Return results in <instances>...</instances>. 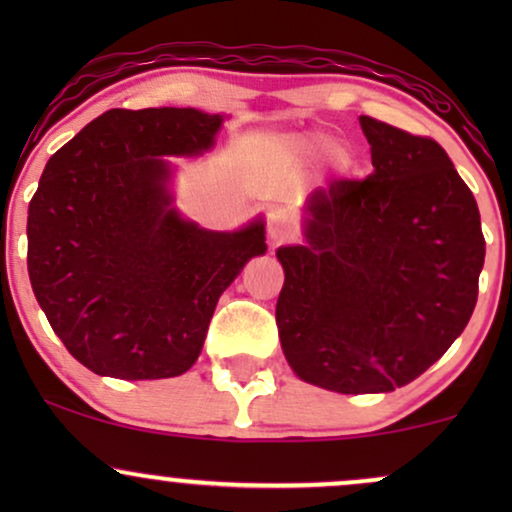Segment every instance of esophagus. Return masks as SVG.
I'll use <instances>...</instances> for the list:
<instances>
[{
    "label": "esophagus",
    "instance_id": "1",
    "mask_svg": "<svg viewBox=\"0 0 512 512\" xmlns=\"http://www.w3.org/2000/svg\"><path fill=\"white\" fill-rule=\"evenodd\" d=\"M267 231H269V240H272V243H284V240L289 238L293 231L289 216H284L281 211H276V214L269 216Z\"/></svg>",
    "mask_w": 512,
    "mask_h": 512
}]
</instances>
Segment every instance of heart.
<instances>
[{
	"label": "heart",
	"mask_w": 512,
	"mask_h": 512,
	"mask_svg": "<svg viewBox=\"0 0 512 512\" xmlns=\"http://www.w3.org/2000/svg\"><path fill=\"white\" fill-rule=\"evenodd\" d=\"M296 151H301L303 156L310 158H332L337 156V146L334 142H330L327 137H303L298 142H293Z\"/></svg>",
	"instance_id": "obj_1"
}]
</instances>
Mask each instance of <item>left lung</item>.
Wrapping results in <instances>:
<instances>
[{"instance_id": "8db88e82", "label": "left lung", "mask_w": 512, "mask_h": 512, "mask_svg": "<svg viewBox=\"0 0 512 512\" xmlns=\"http://www.w3.org/2000/svg\"><path fill=\"white\" fill-rule=\"evenodd\" d=\"M373 173L317 187L305 245L279 248L281 349L342 395L419 378L474 313L486 240L477 199L436 139L361 115Z\"/></svg>"}]
</instances>
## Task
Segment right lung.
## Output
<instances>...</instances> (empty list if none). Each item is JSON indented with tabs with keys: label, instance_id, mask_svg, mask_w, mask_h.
<instances>
[{
	"label": "right lung",
	"instance_id": "add662e5",
	"mask_svg": "<svg viewBox=\"0 0 512 512\" xmlns=\"http://www.w3.org/2000/svg\"><path fill=\"white\" fill-rule=\"evenodd\" d=\"M221 115L113 108L50 158L28 204V276L62 344L98 375L175 378L219 296L262 255V221L216 233L170 207L168 163L214 144Z\"/></svg>",
	"mask_w": 512,
	"mask_h": 512
}]
</instances>
